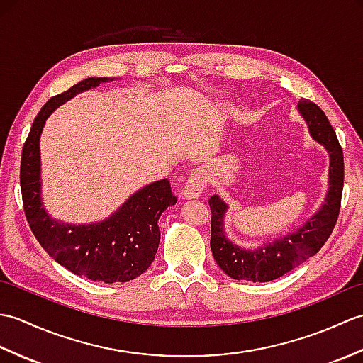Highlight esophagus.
I'll return each instance as SVG.
<instances>
[{
	"mask_svg": "<svg viewBox=\"0 0 363 363\" xmlns=\"http://www.w3.org/2000/svg\"><path fill=\"white\" fill-rule=\"evenodd\" d=\"M204 173L201 169H195V172H191L187 177V182L184 184V189H182V195L186 199H196L201 196L203 190H204Z\"/></svg>",
	"mask_w": 363,
	"mask_h": 363,
	"instance_id": "obj_1",
	"label": "esophagus"
}]
</instances>
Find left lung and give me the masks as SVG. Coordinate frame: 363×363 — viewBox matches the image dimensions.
<instances>
[{
	"label": "left lung",
	"instance_id": "obj_1",
	"mask_svg": "<svg viewBox=\"0 0 363 363\" xmlns=\"http://www.w3.org/2000/svg\"><path fill=\"white\" fill-rule=\"evenodd\" d=\"M298 112L304 118L309 134L329 154V189L325 203L303 226L276 240L246 250L230 242L225 233V217L229 206L218 195L209 199L212 212L211 250L218 267L237 281L268 282L315 256L326 243L340 212L343 191V151L335 130L317 104L299 99Z\"/></svg>",
	"mask_w": 363,
	"mask_h": 363
}]
</instances>
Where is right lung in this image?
Masks as SVG:
<instances>
[{
    "instance_id": "add662e5",
    "label": "right lung",
    "mask_w": 363,
    "mask_h": 363,
    "mask_svg": "<svg viewBox=\"0 0 363 363\" xmlns=\"http://www.w3.org/2000/svg\"><path fill=\"white\" fill-rule=\"evenodd\" d=\"M109 81L113 79L87 78L50 98L29 130L20 167L23 209L42 248L72 273L106 284L133 281L150 268L160 242L157 221L162 212L177 201L168 179H162L137 190L111 217L90 225L60 223L45 211L40 182V135L45 121L74 95Z\"/></svg>"
}]
</instances>
